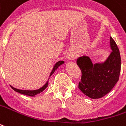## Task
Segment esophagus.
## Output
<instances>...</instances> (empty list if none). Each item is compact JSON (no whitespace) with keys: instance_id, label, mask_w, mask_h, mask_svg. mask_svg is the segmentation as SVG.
<instances>
[{"instance_id":"1","label":"esophagus","mask_w":126,"mask_h":126,"mask_svg":"<svg viewBox=\"0 0 126 126\" xmlns=\"http://www.w3.org/2000/svg\"><path fill=\"white\" fill-rule=\"evenodd\" d=\"M75 58V56L74 54L73 53H69L67 54V59L68 60H74Z\"/></svg>"}]
</instances>
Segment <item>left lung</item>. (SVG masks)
<instances>
[{
	"label": "left lung",
	"mask_w": 126,
	"mask_h": 126,
	"mask_svg": "<svg viewBox=\"0 0 126 126\" xmlns=\"http://www.w3.org/2000/svg\"><path fill=\"white\" fill-rule=\"evenodd\" d=\"M112 51L105 61L93 64L87 56L79 57L77 64L81 71V81L79 88L90 98L99 99L110 93L119 80L121 70V57L119 49L110 37Z\"/></svg>",
	"instance_id": "1"
}]
</instances>
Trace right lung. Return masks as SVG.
Here are the masks:
<instances>
[{
    "label": "right lung",
    "mask_w": 126,
    "mask_h": 126,
    "mask_svg": "<svg viewBox=\"0 0 126 126\" xmlns=\"http://www.w3.org/2000/svg\"><path fill=\"white\" fill-rule=\"evenodd\" d=\"M63 63H64V61H59L58 62H57V63H55V65H54L53 68V70L51 71V73H50V75H49V77H51V75L53 74L54 73H55V71L58 69L59 67L61 65H63ZM49 79H48V81H47L46 83H45L43 86L41 87L39 89H36V90H21V89H16V88H15V87H13L12 86L11 87H12V89H13L14 91H15L16 92H18L19 94H23V95H28V96L34 97L36 95H37V94H40V93H41L42 92H43L45 89H46L47 87H48V85H49Z\"/></svg>",
    "instance_id": "obj_1"
}]
</instances>
